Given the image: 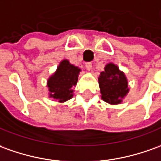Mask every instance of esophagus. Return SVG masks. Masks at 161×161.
<instances>
[{
  "instance_id": "obj_1",
  "label": "esophagus",
  "mask_w": 161,
  "mask_h": 161,
  "mask_svg": "<svg viewBox=\"0 0 161 161\" xmlns=\"http://www.w3.org/2000/svg\"><path fill=\"white\" fill-rule=\"evenodd\" d=\"M86 68L87 71H91L92 70V64H87L86 65Z\"/></svg>"
}]
</instances>
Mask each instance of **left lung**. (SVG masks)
I'll use <instances>...</instances> for the list:
<instances>
[{"label": "left lung", "mask_w": 161, "mask_h": 161, "mask_svg": "<svg viewBox=\"0 0 161 161\" xmlns=\"http://www.w3.org/2000/svg\"><path fill=\"white\" fill-rule=\"evenodd\" d=\"M98 82L102 99L111 105L122 103L130 91L125 73L112 62L105 65L103 71L100 73Z\"/></svg>", "instance_id": "obj_1"}]
</instances>
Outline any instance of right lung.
<instances>
[{
    "label": "right lung",
    "instance_id": "obj_1",
    "mask_svg": "<svg viewBox=\"0 0 161 161\" xmlns=\"http://www.w3.org/2000/svg\"><path fill=\"white\" fill-rule=\"evenodd\" d=\"M80 71V67L71 64L68 59L61 60L56 71L47 79L49 97L60 103L71 99L74 96V87L77 84Z\"/></svg>",
    "mask_w": 161,
    "mask_h": 161
}]
</instances>
